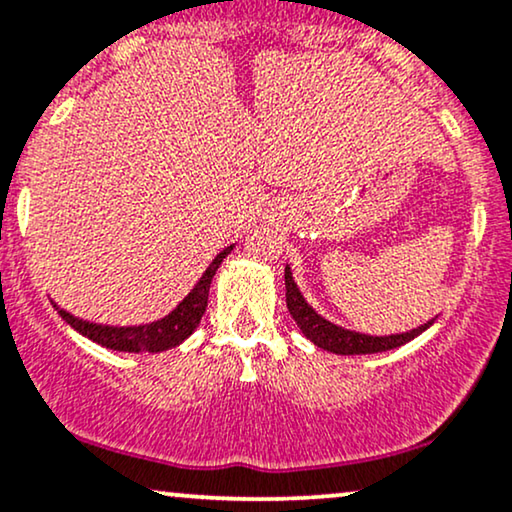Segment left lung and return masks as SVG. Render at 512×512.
<instances>
[{"mask_svg": "<svg viewBox=\"0 0 512 512\" xmlns=\"http://www.w3.org/2000/svg\"><path fill=\"white\" fill-rule=\"evenodd\" d=\"M286 304L288 312L293 316L297 326L302 328V333L307 335L309 340L314 342L316 347L328 349V352L335 354H375V352H385V349H394L404 342H409L425 331V328L432 326V321L425 323V326L413 328L409 333L401 335H385V338H373V335H361L354 331H345V328L333 326L326 319H321L319 314L304 302V297L297 290L293 274L286 267Z\"/></svg>", "mask_w": 512, "mask_h": 512, "instance_id": "1", "label": "left lung"}]
</instances>
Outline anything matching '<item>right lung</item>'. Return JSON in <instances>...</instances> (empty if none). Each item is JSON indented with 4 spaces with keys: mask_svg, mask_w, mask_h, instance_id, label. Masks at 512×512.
<instances>
[{
    "mask_svg": "<svg viewBox=\"0 0 512 512\" xmlns=\"http://www.w3.org/2000/svg\"><path fill=\"white\" fill-rule=\"evenodd\" d=\"M234 250V245L219 252V255L212 260V264L205 271L203 278L196 283V288L191 290L189 297L174 309L172 314H167L165 319L148 323V326H101V323H89L77 319V316L68 314L66 309L56 307L61 319L70 323L77 333H82L84 338L99 342V345L108 349H118V352H163V349L177 347L179 342H184L193 333V328L198 326V321L203 319L205 307H208V293L210 283L219 264L229 252Z\"/></svg>",
    "mask_w": 512,
    "mask_h": 512,
    "instance_id": "obj_1",
    "label": "right lung"
}]
</instances>
